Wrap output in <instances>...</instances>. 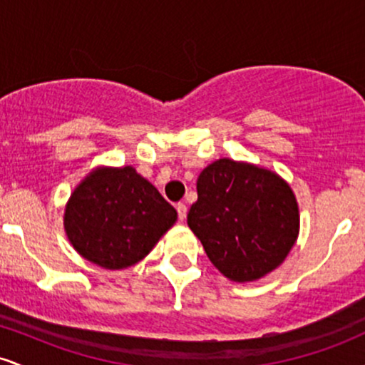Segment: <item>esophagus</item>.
I'll use <instances>...</instances> for the list:
<instances>
[{
    "instance_id": "1",
    "label": "esophagus",
    "mask_w": 365,
    "mask_h": 365,
    "mask_svg": "<svg viewBox=\"0 0 365 365\" xmlns=\"http://www.w3.org/2000/svg\"><path fill=\"white\" fill-rule=\"evenodd\" d=\"M177 212H178V220L183 221L187 217V206L183 202L177 204Z\"/></svg>"
}]
</instances>
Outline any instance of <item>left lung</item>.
Listing matches in <instances>:
<instances>
[{
  "mask_svg": "<svg viewBox=\"0 0 365 365\" xmlns=\"http://www.w3.org/2000/svg\"><path fill=\"white\" fill-rule=\"evenodd\" d=\"M187 223L209 261L232 282L262 278L284 261L299 237L290 185L269 170L223 158L197 178Z\"/></svg>",
  "mask_w": 365,
  "mask_h": 365,
  "instance_id": "obj_1",
  "label": "left lung"
}]
</instances>
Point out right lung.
Listing matches in <instances>:
<instances>
[{
    "instance_id": "right-lung-1",
    "label": "right lung",
    "mask_w": 365,
    "mask_h": 365,
    "mask_svg": "<svg viewBox=\"0 0 365 365\" xmlns=\"http://www.w3.org/2000/svg\"><path fill=\"white\" fill-rule=\"evenodd\" d=\"M175 221V207L132 166L94 170L65 209L70 244L83 259L106 269L139 262Z\"/></svg>"
}]
</instances>
